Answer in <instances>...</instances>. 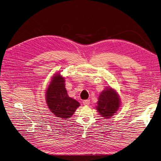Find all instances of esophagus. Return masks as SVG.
Returning a JSON list of instances; mask_svg holds the SVG:
<instances>
[{
    "instance_id": "esophagus-1",
    "label": "esophagus",
    "mask_w": 161,
    "mask_h": 161,
    "mask_svg": "<svg viewBox=\"0 0 161 161\" xmlns=\"http://www.w3.org/2000/svg\"><path fill=\"white\" fill-rule=\"evenodd\" d=\"M83 103L84 105H89L90 104V100L89 99H86L83 101Z\"/></svg>"
}]
</instances>
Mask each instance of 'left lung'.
<instances>
[{"label":"left lung","mask_w":161,"mask_h":161,"mask_svg":"<svg viewBox=\"0 0 161 161\" xmlns=\"http://www.w3.org/2000/svg\"><path fill=\"white\" fill-rule=\"evenodd\" d=\"M97 112L103 118H109L112 116L120 106L119 96L114 89H106L102 92L98 97Z\"/></svg>","instance_id":"obj_1"}]
</instances>
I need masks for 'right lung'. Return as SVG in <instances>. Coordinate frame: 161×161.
Wrapping results in <instances>:
<instances>
[{
	"label": "right lung",
	"instance_id": "obj_1",
	"mask_svg": "<svg viewBox=\"0 0 161 161\" xmlns=\"http://www.w3.org/2000/svg\"><path fill=\"white\" fill-rule=\"evenodd\" d=\"M52 79L46 92L47 106L56 117L68 119L80 105V103L69 97L65 87V79L60 74L55 75Z\"/></svg>",
	"mask_w": 161,
	"mask_h": 161
}]
</instances>
